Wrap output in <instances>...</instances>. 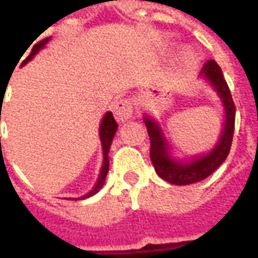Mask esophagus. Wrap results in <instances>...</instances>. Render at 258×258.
<instances>
[{"label": "esophagus", "instance_id": "1", "mask_svg": "<svg viewBox=\"0 0 258 258\" xmlns=\"http://www.w3.org/2000/svg\"><path fill=\"white\" fill-rule=\"evenodd\" d=\"M113 113L117 121L123 123L133 116V103L130 102V99H120L113 105Z\"/></svg>", "mask_w": 258, "mask_h": 258}]
</instances>
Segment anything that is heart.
I'll return each mask as SVG.
<instances>
[{"label": "heart", "instance_id": "b5f03b06", "mask_svg": "<svg viewBox=\"0 0 258 258\" xmlns=\"http://www.w3.org/2000/svg\"><path fill=\"white\" fill-rule=\"evenodd\" d=\"M178 62H179V66L182 69H192L195 68V64H196V55L192 49L189 48H185L182 49L178 55Z\"/></svg>", "mask_w": 258, "mask_h": 258}]
</instances>
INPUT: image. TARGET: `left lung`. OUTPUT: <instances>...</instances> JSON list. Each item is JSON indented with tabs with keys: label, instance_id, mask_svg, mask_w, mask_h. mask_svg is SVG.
Wrapping results in <instances>:
<instances>
[{
	"label": "left lung",
	"instance_id": "obj_1",
	"mask_svg": "<svg viewBox=\"0 0 258 258\" xmlns=\"http://www.w3.org/2000/svg\"><path fill=\"white\" fill-rule=\"evenodd\" d=\"M199 79L216 91L224 112L221 133L218 135L216 145L210 151L185 159L174 156L173 148L164 135V130L159 120L152 117L151 114H144V123L151 140V160L157 175L170 184L189 185L203 181L225 162L232 145L236 107L221 69L214 60H209L202 69Z\"/></svg>",
	"mask_w": 258,
	"mask_h": 258
}]
</instances>
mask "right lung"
Returning a JSON list of instances; mask_svg holds the SVG:
<instances>
[{
  "label": "right lung",
  "instance_id": "right-lung-1",
  "mask_svg": "<svg viewBox=\"0 0 258 258\" xmlns=\"http://www.w3.org/2000/svg\"><path fill=\"white\" fill-rule=\"evenodd\" d=\"M49 41H51V37H47V38H44L41 41L37 42L36 45L33 47V49H31L30 55L23 60V63L20 64V66H25V64L29 63L31 59L36 56L37 53L45 48V45H47ZM117 128V123H116V120L113 117V113H105V116L102 117L101 124H99V138H101L102 151H103V164H102L99 178H98V182H96L95 186L92 188V190H90L88 194L84 195V196H81V198H73L74 200H81L87 199V198H91V196H94V195L98 194V192L102 189V186L105 184V179H106L107 171H109V151H110V145H112V141L113 138H114V134H116Z\"/></svg>",
  "mask_w": 258,
  "mask_h": 258
}]
</instances>
